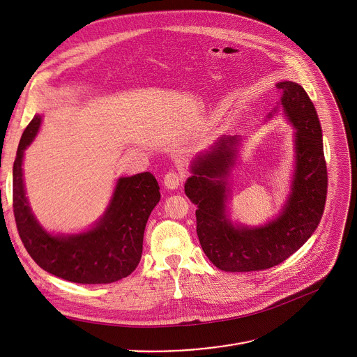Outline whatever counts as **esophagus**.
Masks as SVG:
<instances>
[{"label":"esophagus","mask_w":357,"mask_h":357,"mask_svg":"<svg viewBox=\"0 0 357 357\" xmlns=\"http://www.w3.org/2000/svg\"><path fill=\"white\" fill-rule=\"evenodd\" d=\"M182 179H183V175L181 172H176V171H171L165 175L164 178V185L168 188V189H176L181 183H182Z\"/></svg>","instance_id":"1"}]
</instances>
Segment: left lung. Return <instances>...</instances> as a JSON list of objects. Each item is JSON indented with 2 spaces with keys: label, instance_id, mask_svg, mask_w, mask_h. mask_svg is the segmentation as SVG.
<instances>
[{
  "label": "left lung",
  "instance_id": "obj_1",
  "mask_svg": "<svg viewBox=\"0 0 357 357\" xmlns=\"http://www.w3.org/2000/svg\"><path fill=\"white\" fill-rule=\"evenodd\" d=\"M276 86L282 91L279 105L295 128V171L279 215L256 228L229 219L228 176L242 141L238 135L220 137L197 155L185 182L186 197L198 206L201 246L209 261L225 272L264 271L282 264L312 236L325 209L328 169L317 112L299 84L282 81Z\"/></svg>",
  "mask_w": 357,
  "mask_h": 357
}]
</instances>
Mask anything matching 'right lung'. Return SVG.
<instances>
[{"label":"right lung","instance_id":"right-lung-1","mask_svg":"<svg viewBox=\"0 0 357 357\" xmlns=\"http://www.w3.org/2000/svg\"><path fill=\"white\" fill-rule=\"evenodd\" d=\"M41 119L36 115L25 128L13 168V208L26 252L48 273L74 283L100 284L126 278L141 261L145 226L160 199L155 176L142 172L119 178L107 211L86 232H47L31 211L22 178L24 151L34 141Z\"/></svg>","mask_w":357,"mask_h":357}]
</instances>
